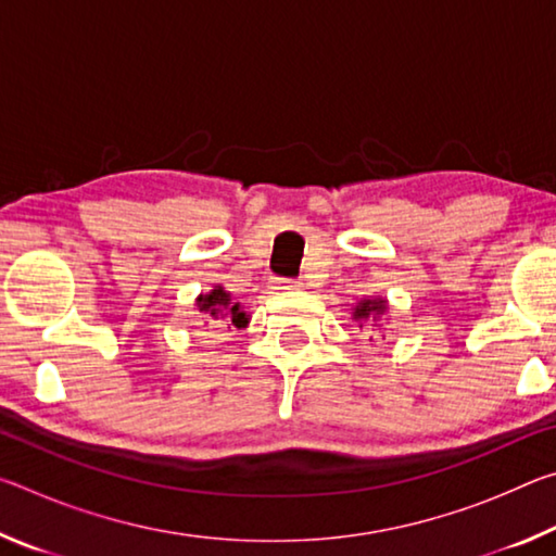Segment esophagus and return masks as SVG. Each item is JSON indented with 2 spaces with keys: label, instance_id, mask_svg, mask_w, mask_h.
I'll use <instances>...</instances> for the list:
<instances>
[{
  "label": "esophagus",
  "instance_id": "1",
  "mask_svg": "<svg viewBox=\"0 0 556 556\" xmlns=\"http://www.w3.org/2000/svg\"><path fill=\"white\" fill-rule=\"evenodd\" d=\"M296 287H299V281H296V279H277V281H275V289H279V291L296 289Z\"/></svg>",
  "mask_w": 556,
  "mask_h": 556
}]
</instances>
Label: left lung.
Returning <instances> with one entry per match:
<instances>
[{
    "label": "left lung",
    "instance_id": "obj_1",
    "mask_svg": "<svg viewBox=\"0 0 556 556\" xmlns=\"http://www.w3.org/2000/svg\"><path fill=\"white\" fill-rule=\"evenodd\" d=\"M384 312H388V301L384 299H363L361 304L353 308V318L363 328V321H378Z\"/></svg>",
    "mask_w": 556,
    "mask_h": 556
}]
</instances>
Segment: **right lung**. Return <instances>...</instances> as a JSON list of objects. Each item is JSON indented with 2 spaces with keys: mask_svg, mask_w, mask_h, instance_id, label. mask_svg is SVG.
<instances>
[{
  "mask_svg": "<svg viewBox=\"0 0 556 556\" xmlns=\"http://www.w3.org/2000/svg\"><path fill=\"white\" fill-rule=\"evenodd\" d=\"M195 306H199V312L205 318H213L215 324H225L228 328H244L250 321L248 314L242 312L240 301H235L223 287H215L208 294H201L195 299Z\"/></svg>",
  "mask_w": 556,
  "mask_h": 556,
  "instance_id": "obj_1",
  "label": "right lung"
}]
</instances>
